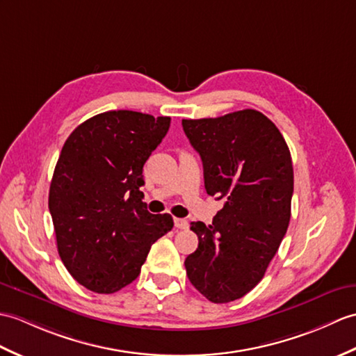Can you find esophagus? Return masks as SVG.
<instances>
[{"label":"esophagus","instance_id":"34e87169","mask_svg":"<svg viewBox=\"0 0 356 356\" xmlns=\"http://www.w3.org/2000/svg\"><path fill=\"white\" fill-rule=\"evenodd\" d=\"M175 227L180 229V230H185L189 227V225H188V221L184 218H175Z\"/></svg>","mask_w":356,"mask_h":356}]
</instances>
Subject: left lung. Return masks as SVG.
Here are the masks:
<instances>
[{
    "instance_id": "1",
    "label": "left lung",
    "mask_w": 356,
    "mask_h": 356,
    "mask_svg": "<svg viewBox=\"0 0 356 356\" xmlns=\"http://www.w3.org/2000/svg\"><path fill=\"white\" fill-rule=\"evenodd\" d=\"M181 126L202 158L206 193L225 200L212 225L191 222L198 247L185 259L188 279L213 303L241 299L261 282L290 225V148L254 109Z\"/></svg>"
}]
</instances>
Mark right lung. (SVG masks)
Returning a JSON list of instances; mask_svg holds the SVG:
<instances>
[{"instance_id":"add662e5","label":"right lung","mask_w":356,"mask_h":356,"mask_svg":"<svg viewBox=\"0 0 356 356\" xmlns=\"http://www.w3.org/2000/svg\"><path fill=\"white\" fill-rule=\"evenodd\" d=\"M170 117L109 111L65 140L49 185L57 250L88 290L112 294L139 276L152 244L172 229L170 213L143 202V167L170 129Z\"/></svg>"}]
</instances>
